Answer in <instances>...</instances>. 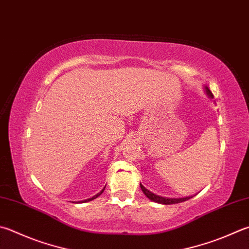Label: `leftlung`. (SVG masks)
I'll list each match as a JSON object with an SVG mask.
<instances>
[{
	"instance_id": "1",
	"label": "left lung",
	"mask_w": 249,
	"mask_h": 249,
	"mask_svg": "<svg viewBox=\"0 0 249 249\" xmlns=\"http://www.w3.org/2000/svg\"><path fill=\"white\" fill-rule=\"evenodd\" d=\"M205 92L207 93V96L209 97L210 99L213 98V96H212L211 91L209 90V88L207 87V86H205ZM140 188H142V193L144 194V195L147 196V198H149L151 201H155V202H158V203H162V205H173V203H178V202H183V201H186L188 199H191V198H193V196H188V197H183V198H169V197H162V196H159V195H156V194H153L152 192L148 191V189L143 186V185H142V183H140Z\"/></svg>"
}]
</instances>
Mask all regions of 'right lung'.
Instances as JSON below:
<instances>
[{
  "label": "right lung",
  "instance_id": "add662e5",
  "mask_svg": "<svg viewBox=\"0 0 249 249\" xmlns=\"http://www.w3.org/2000/svg\"><path fill=\"white\" fill-rule=\"evenodd\" d=\"M105 188H106V187H105ZM105 188H103V189H102V191H101L100 193H98V194H97V195H94L93 197H91V198H88V199H85V200H83V201H78V202H88V201H91V200H93V199H96V198H97V197H99V196H100V195H101V194L103 193V191H105Z\"/></svg>",
  "mask_w": 249,
  "mask_h": 249
}]
</instances>
